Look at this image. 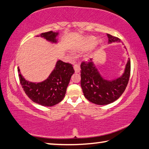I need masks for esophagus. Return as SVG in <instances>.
Wrapping results in <instances>:
<instances>
[{"label":"esophagus","mask_w":149,"mask_h":149,"mask_svg":"<svg viewBox=\"0 0 149 149\" xmlns=\"http://www.w3.org/2000/svg\"><path fill=\"white\" fill-rule=\"evenodd\" d=\"M74 68L75 70V73H79L80 72V65L77 64H75L74 65Z\"/></svg>","instance_id":"1"}]
</instances>
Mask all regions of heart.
Returning a JSON list of instances; mask_svg holds the SVG:
<instances>
[{
  "instance_id": "1",
  "label": "heart",
  "mask_w": 149,
  "mask_h": 149,
  "mask_svg": "<svg viewBox=\"0 0 149 149\" xmlns=\"http://www.w3.org/2000/svg\"><path fill=\"white\" fill-rule=\"evenodd\" d=\"M100 42V40H97V37L94 36L86 37L83 41L77 47V49L81 50H85L90 49L94 45H97Z\"/></svg>"
}]
</instances>
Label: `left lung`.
<instances>
[{
	"mask_svg": "<svg viewBox=\"0 0 149 149\" xmlns=\"http://www.w3.org/2000/svg\"><path fill=\"white\" fill-rule=\"evenodd\" d=\"M108 43L120 42L118 37L107 34ZM81 86L86 99L94 104L107 105L120 98L129 81L130 60H127L124 73L114 80L104 79L93 63L92 58L81 64Z\"/></svg>",
	"mask_w": 149,
	"mask_h": 149,
	"instance_id": "8db88e82",
	"label": "left lung"
}]
</instances>
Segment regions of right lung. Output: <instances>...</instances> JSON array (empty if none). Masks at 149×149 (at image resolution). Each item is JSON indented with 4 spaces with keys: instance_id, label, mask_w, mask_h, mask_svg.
<instances>
[{
    "instance_id": "add662e5",
    "label": "right lung",
    "mask_w": 149,
    "mask_h": 149,
    "mask_svg": "<svg viewBox=\"0 0 149 149\" xmlns=\"http://www.w3.org/2000/svg\"><path fill=\"white\" fill-rule=\"evenodd\" d=\"M58 33L52 31L42 33L37 37H43L48 41L56 43ZM20 84L24 92L34 102L44 107H52L64 99L74 70L72 65L58 60L49 77L42 82L33 83L26 80L17 68Z\"/></svg>"
}]
</instances>
